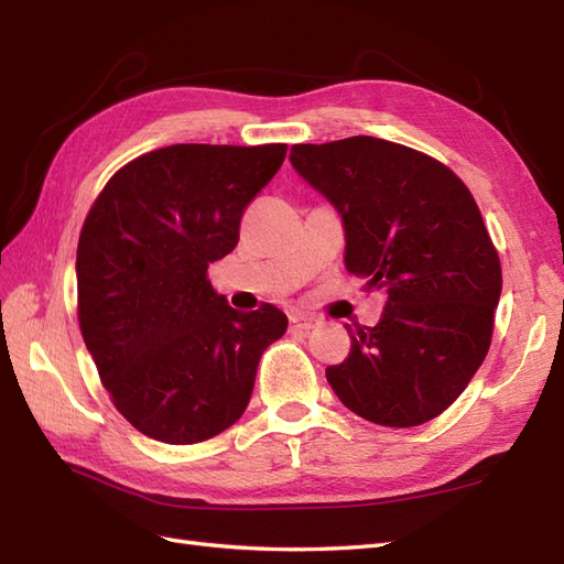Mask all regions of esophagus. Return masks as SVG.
Returning <instances> with one entry per match:
<instances>
[{"label":"esophagus","instance_id":"esophagus-1","mask_svg":"<svg viewBox=\"0 0 564 564\" xmlns=\"http://www.w3.org/2000/svg\"><path fill=\"white\" fill-rule=\"evenodd\" d=\"M313 327H317V319L313 315H305V313L291 315V329L293 332H310Z\"/></svg>","mask_w":564,"mask_h":564}]
</instances>
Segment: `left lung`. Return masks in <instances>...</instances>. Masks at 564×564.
Listing matches in <instances>:
<instances>
[{"instance_id":"obj_1","label":"left lung","mask_w":564,"mask_h":564,"mask_svg":"<svg viewBox=\"0 0 564 564\" xmlns=\"http://www.w3.org/2000/svg\"><path fill=\"white\" fill-rule=\"evenodd\" d=\"M291 164L341 215L346 271L386 293L376 327L351 332L327 382L358 416L419 426L482 366L501 267L480 208L446 164L370 135L293 145Z\"/></svg>"}]
</instances>
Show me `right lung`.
<instances>
[{
    "label": "right lung",
    "instance_id": "right-lung-1",
    "mask_svg": "<svg viewBox=\"0 0 564 564\" xmlns=\"http://www.w3.org/2000/svg\"><path fill=\"white\" fill-rule=\"evenodd\" d=\"M285 145H170L118 170L84 220L77 297L84 344L116 410L186 446L245 414L261 354L289 327L279 307L237 313L206 271Z\"/></svg>",
    "mask_w": 564,
    "mask_h": 564
}]
</instances>
